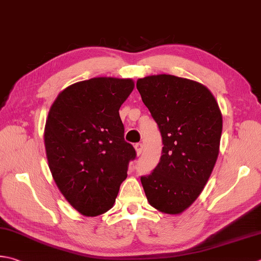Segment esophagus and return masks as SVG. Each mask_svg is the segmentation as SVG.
Instances as JSON below:
<instances>
[{"label":"esophagus","mask_w":261,"mask_h":261,"mask_svg":"<svg viewBox=\"0 0 261 261\" xmlns=\"http://www.w3.org/2000/svg\"><path fill=\"white\" fill-rule=\"evenodd\" d=\"M135 149H136V152H137V155L139 156V155H141V152H142V144H136L135 145Z\"/></svg>","instance_id":"34e87169"}]
</instances>
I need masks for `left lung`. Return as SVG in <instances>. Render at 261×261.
<instances>
[{
	"label": "left lung",
	"mask_w": 261,
	"mask_h": 261,
	"mask_svg": "<svg viewBox=\"0 0 261 261\" xmlns=\"http://www.w3.org/2000/svg\"><path fill=\"white\" fill-rule=\"evenodd\" d=\"M142 101L160 127L161 161L141 176L149 205L177 215L200 196L216 164L223 117L206 86L171 74L137 80Z\"/></svg>",
	"instance_id": "1"
}]
</instances>
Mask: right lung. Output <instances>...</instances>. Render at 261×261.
<instances>
[{"label": "right lung", "mask_w": 261, "mask_h": 261, "mask_svg": "<svg viewBox=\"0 0 261 261\" xmlns=\"http://www.w3.org/2000/svg\"><path fill=\"white\" fill-rule=\"evenodd\" d=\"M132 79L97 76L66 87L48 112L44 142L59 190L85 216L113 207L136 150L124 140L119 114Z\"/></svg>", "instance_id": "1"}]
</instances>
